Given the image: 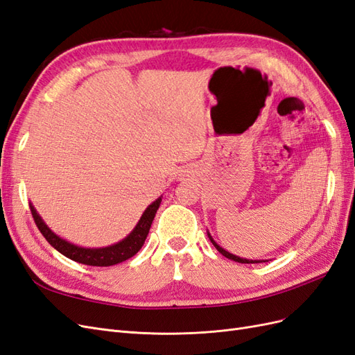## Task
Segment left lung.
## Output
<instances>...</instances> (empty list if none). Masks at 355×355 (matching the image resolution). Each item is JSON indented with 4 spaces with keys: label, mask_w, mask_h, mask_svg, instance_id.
<instances>
[{
    "label": "left lung",
    "mask_w": 355,
    "mask_h": 355,
    "mask_svg": "<svg viewBox=\"0 0 355 355\" xmlns=\"http://www.w3.org/2000/svg\"><path fill=\"white\" fill-rule=\"evenodd\" d=\"M207 235H209V239H210V241L213 243V245L216 247L218 249V252L219 253H222L225 257H228V259H231V261H235V262H240V263H257V262H262V261H252V259H243V257H239V256H235V254H232V253H230V252H227L225 249H222V247L219 245V244H216V241H214L211 237H210V234L207 232ZM265 262V261H263Z\"/></svg>",
    "instance_id": "left-lung-1"
}]
</instances>
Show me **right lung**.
<instances>
[{
  "label": "right lung",
  "mask_w": 355,
  "mask_h": 355,
  "mask_svg": "<svg viewBox=\"0 0 355 355\" xmlns=\"http://www.w3.org/2000/svg\"><path fill=\"white\" fill-rule=\"evenodd\" d=\"M159 204H161V197L157 198L153 204H149L141 216V219H139L135 230L128 234L124 240L108 247H102V249H85V247H78L68 243L67 240L60 239L59 235H56L47 227L32 204H29V207H31L32 218H34L40 232L44 235V239L55 247L59 253H62L63 256H67L69 259L78 263L90 265V266H111V265H116L127 261L128 257L135 256L139 250L142 249Z\"/></svg>",
  "instance_id": "1"
}]
</instances>
